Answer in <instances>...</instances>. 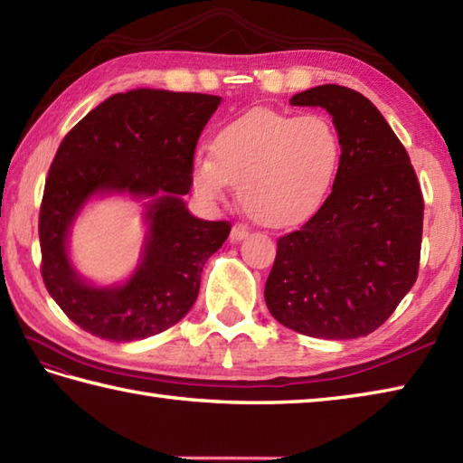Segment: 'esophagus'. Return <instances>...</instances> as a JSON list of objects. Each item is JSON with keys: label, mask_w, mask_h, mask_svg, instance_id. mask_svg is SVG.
Masks as SVG:
<instances>
[{"label": "esophagus", "mask_w": 463, "mask_h": 463, "mask_svg": "<svg viewBox=\"0 0 463 463\" xmlns=\"http://www.w3.org/2000/svg\"><path fill=\"white\" fill-rule=\"evenodd\" d=\"M244 237H249V226L237 222V224L232 226V231H231V241H232V242H239V241H242Z\"/></svg>", "instance_id": "34e87169"}]
</instances>
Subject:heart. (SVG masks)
<instances>
[{"mask_svg":"<svg viewBox=\"0 0 463 463\" xmlns=\"http://www.w3.org/2000/svg\"><path fill=\"white\" fill-rule=\"evenodd\" d=\"M343 144L335 124L321 114L250 110L219 130L213 156L193 162V186L219 203L229 184L252 221L291 226L319 211L339 175Z\"/></svg>","mask_w":463,"mask_h":463,"instance_id":"obj_1","label":"heart"}]
</instances>
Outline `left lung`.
Wrapping results in <instances>:
<instances>
[{
	"label": "left lung",
	"mask_w": 463,
	"mask_h": 463,
	"mask_svg": "<svg viewBox=\"0 0 463 463\" xmlns=\"http://www.w3.org/2000/svg\"><path fill=\"white\" fill-rule=\"evenodd\" d=\"M321 106L343 156L327 201L277 241L265 285L270 315L297 333L357 339L410 293L420 270L423 194L410 154L382 112L355 90L325 84L291 98Z\"/></svg>",
	"instance_id": "obj_1"
}]
</instances>
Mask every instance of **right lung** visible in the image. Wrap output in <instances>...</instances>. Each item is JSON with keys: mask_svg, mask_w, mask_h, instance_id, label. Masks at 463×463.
<instances>
[{"mask_svg": "<svg viewBox=\"0 0 463 463\" xmlns=\"http://www.w3.org/2000/svg\"><path fill=\"white\" fill-rule=\"evenodd\" d=\"M221 102L208 94L130 90L104 99L61 140L40 206L42 277L80 329L138 341L193 309L204 262L231 232L226 221L194 219L183 201L193 186L196 142ZM110 192L150 197L151 229L129 283L94 288L71 267L67 232L90 195Z\"/></svg>", "mask_w": 463, "mask_h": 463, "instance_id": "add662e5", "label": "right lung"}]
</instances>
